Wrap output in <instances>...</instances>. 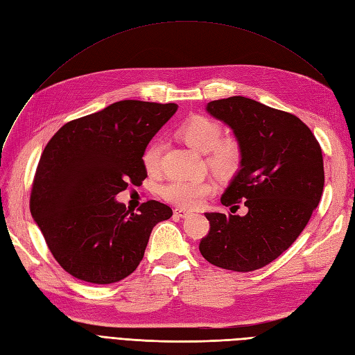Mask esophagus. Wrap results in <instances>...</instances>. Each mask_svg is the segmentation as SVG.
<instances>
[{
  "instance_id": "34e87169",
  "label": "esophagus",
  "mask_w": 355,
  "mask_h": 355,
  "mask_svg": "<svg viewBox=\"0 0 355 355\" xmlns=\"http://www.w3.org/2000/svg\"><path fill=\"white\" fill-rule=\"evenodd\" d=\"M189 211L188 210H185V209H175V216L176 218H182V219H184V218H188L189 216Z\"/></svg>"
}]
</instances>
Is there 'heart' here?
Here are the masks:
<instances>
[{"label": "heart", "mask_w": 355, "mask_h": 355, "mask_svg": "<svg viewBox=\"0 0 355 355\" xmlns=\"http://www.w3.org/2000/svg\"><path fill=\"white\" fill-rule=\"evenodd\" d=\"M178 136L189 148L200 154H209V164L218 171H231L240 161V145L234 139H220V125L207 116H191L182 123ZM163 142H149L142 154V163L148 173L159 168V157ZM214 191V184L209 179H175L161 187V196L182 207H197Z\"/></svg>", "instance_id": "1"}]
</instances>
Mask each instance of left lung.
<instances>
[{
    "label": "left lung",
    "mask_w": 355,
    "mask_h": 355,
    "mask_svg": "<svg viewBox=\"0 0 355 355\" xmlns=\"http://www.w3.org/2000/svg\"><path fill=\"white\" fill-rule=\"evenodd\" d=\"M206 111L227 124L240 145V168L220 202H243L249 211L204 213L210 232L200 252L223 270H259L293 244L317 209L324 187L321 148L293 114L243 96L209 102Z\"/></svg>",
    "instance_id": "1"
}]
</instances>
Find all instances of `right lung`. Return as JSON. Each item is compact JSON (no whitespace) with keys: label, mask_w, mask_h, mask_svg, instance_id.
Masks as SVG:
<instances>
[{"label":"right lung","mask_w":355,"mask_h":355,"mask_svg":"<svg viewBox=\"0 0 355 355\" xmlns=\"http://www.w3.org/2000/svg\"><path fill=\"white\" fill-rule=\"evenodd\" d=\"M176 111V103L120 101L67 123L44 148L31 214L55 259L78 280L111 284L130 275L153 228L173 214L154 200L130 213L115 197L148 176L142 154Z\"/></svg>","instance_id":"1"}]
</instances>
